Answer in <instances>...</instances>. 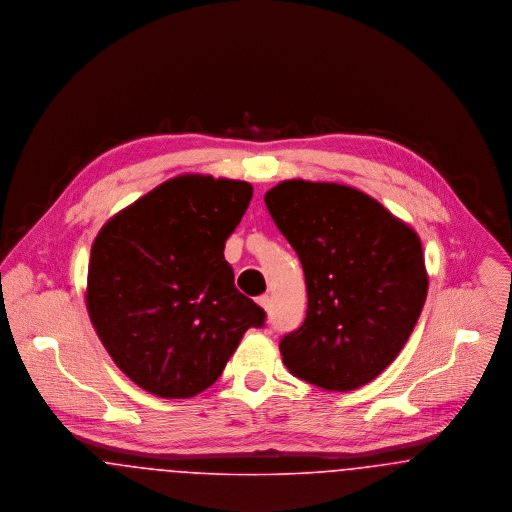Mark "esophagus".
<instances>
[{"label":"esophagus","mask_w":512,"mask_h":512,"mask_svg":"<svg viewBox=\"0 0 512 512\" xmlns=\"http://www.w3.org/2000/svg\"><path fill=\"white\" fill-rule=\"evenodd\" d=\"M258 304H260V306H262L266 312H269V308H271V302H269L268 295L260 296V298H258Z\"/></svg>","instance_id":"obj_1"}]
</instances>
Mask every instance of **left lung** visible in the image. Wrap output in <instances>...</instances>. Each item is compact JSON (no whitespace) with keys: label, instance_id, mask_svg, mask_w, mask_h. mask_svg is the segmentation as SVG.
I'll list each match as a JSON object with an SVG mask.
<instances>
[{"label":"left lung","instance_id":"obj_1","mask_svg":"<svg viewBox=\"0 0 512 512\" xmlns=\"http://www.w3.org/2000/svg\"><path fill=\"white\" fill-rule=\"evenodd\" d=\"M306 277L304 323L279 343L293 376L325 391L376 379L403 350L428 295L418 233L339 183L283 181L264 196Z\"/></svg>","mask_w":512,"mask_h":512}]
</instances>
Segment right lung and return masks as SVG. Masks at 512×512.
I'll list each match as a JSON object with an SVG mask.
<instances>
[{"label":"right lung","mask_w":512,"mask_h":512,"mask_svg":"<svg viewBox=\"0 0 512 512\" xmlns=\"http://www.w3.org/2000/svg\"><path fill=\"white\" fill-rule=\"evenodd\" d=\"M252 185L179 175L106 221L92 243L86 308L117 368L144 391L189 399L221 376L266 312L237 291L225 241Z\"/></svg>","instance_id":"right-lung-1"}]
</instances>
